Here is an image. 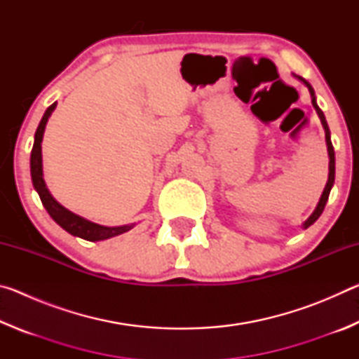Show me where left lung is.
Masks as SVG:
<instances>
[{
	"mask_svg": "<svg viewBox=\"0 0 359 359\" xmlns=\"http://www.w3.org/2000/svg\"><path fill=\"white\" fill-rule=\"evenodd\" d=\"M299 79H301V77H299ZM301 81L309 87V92H311V96H312V104H313V107H315V111H317V114H318L321 123H323L325 135H326L327 154H330V175H327V182H326V187H325V190H323V194H321L317 209L313 210V214L307 218L306 223H304V228H309V226H311V224H313L315 222L318 220V217L321 215V212H323V209H325L327 198H330V191H331V188H332V185H334V174H336V158H334V147H332V142H331L330 128H327V123H326V118H325L323 111H321V109H320L318 104H317V101H315V92H313V88H312L311 85H309L306 81H304V79H301Z\"/></svg>",
	"mask_w": 359,
	"mask_h": 359,
	"instance_id": "left-lung-1",
	"label": "left lung"
}]
</instances>
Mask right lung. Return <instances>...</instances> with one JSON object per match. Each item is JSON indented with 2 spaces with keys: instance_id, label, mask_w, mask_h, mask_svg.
Wrapping results in <instances>:
<instances>
[{
  "instance_id": "1",
  "label": "right lung",
  "mask_w": 359,
  "mask_h": 359,
  "mask_svg": "<svg viewBox=\"0 0 359 359\" xmlns=\"http://www.w3.org/2000/svg\"><path fill=\"white\" fill-rule=\"evenodd\" d=\"M57 102H53L52 106L47 107L46 114L42 115V118L39 121L38 130H36L34 135V144H33V150H32V158H29V168H32V180L33 185L36 188V191L39 193V198L42 204H44L46 210L48 212L53 220H55L60 226H62L65 231H68L69 234L77 236V238H82L85 241H104L109 238H114V236H118L121 233H126L133 228V224H125V226H115V228H109V226H101V224L92 223L85 218L79 217L76 214H72L68 209H65L62 204H58L55 199L52 198V194L48 193L46 182L42 179V154H41V142H42V135H44V128L48 117L55 109Z\"/></svg>"
}]
</instances>
